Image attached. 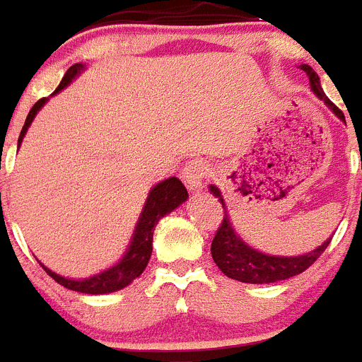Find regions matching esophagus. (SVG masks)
Segmentation results:
<instances>
[{
    "mask_svg": "<svg viewBox=\"0 0 362 362\" xmlns=\"http://www.w3.org/2000/svg\"><path fill=\"white\" fill-rule=\"evenodd\" d=\"M210 174V165L204 159H190L183 168V179L190 190H197L203 187V181Z\"/></svg>",
    "mask_w": 362,
    "mask_h": 362,
    "instance_id": "1",
    "label": "esophagus"
}]
</instances>
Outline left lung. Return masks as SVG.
<instances>
[{
    "mask_svg": "<svg viewBox=\"0 0 362 362\" xmlns=\"http://www.w3.org/2000/svg\"><path fill=\"white\" fill-rule=\"evenodd\" d=\"M300 68L307 73L310 88L316 93V97L323 100L344 122L343 111L334 102H330V98H327V95L321 89L317 73L307 64H301ZM210 190L217 195L218 201L222 203V208H224V201H222L218 188L210 187ZM330 240L332 238L325 240L320 247H316L310 253L300 255V257H271V255L260 253V251L247 246L246 242L235 233L230 217L224 211L217 233L211 240V257H214L215 264L218 265V269L233 280L244 281V284H273V281L287 280V278L296 276V274L309 269L310 265L323 255Z\"/></svg>",
    "mask_w": 362,
    "mask_h": 362,
    "instance_id": "1",
    "label": "left lung"
}]
</instances>
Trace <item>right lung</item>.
<instances>
[{"instance_id": "1", "label": "right lung", "mask_w": 362, "mask_h": 362, "mask_svg": "<svg viewBox=\"0 0 362 362\" xmlns=\"http://www.w3.org/2000/svg\"><path fill=\"white\" fill-rule=\"evenodd\" d=\"M84 68L82 64H73L71 68L66 71V75L62 77L61 84L55 89V93L61 91L62 88L69 84L73 78L77 77L81 69ZM46 102V98H41L34 104V107L30 109L28 116H26L25 125L21 129V134H19L18 147L21 145L23 136L28 131L30 124L35 118L39 109L42 107V104ZM188 197V192L185 188V185L179 181L177 177H168L161 183L156 185L151 190L147 197V203H145L144 211L140 215V221H138V226L134 230V237L131 240V246H129L127 253L124 255L118 264L111 269L104 271L100 274H95L91 278H86V280H69V278H62L59 274H55L53 271H49L48 267L42 265V269L53 278V280L61 284L62 287L71 291H77V293L84 294H105V293H115V291H120L124 287H127L132 280L140 276L144 273V269L147 267L148 258L152 255V235H154V228L159 222V218L165 217L167 214H170L172 210L179 206L181 203H185Z\"/></svg>"}]
</instances>
